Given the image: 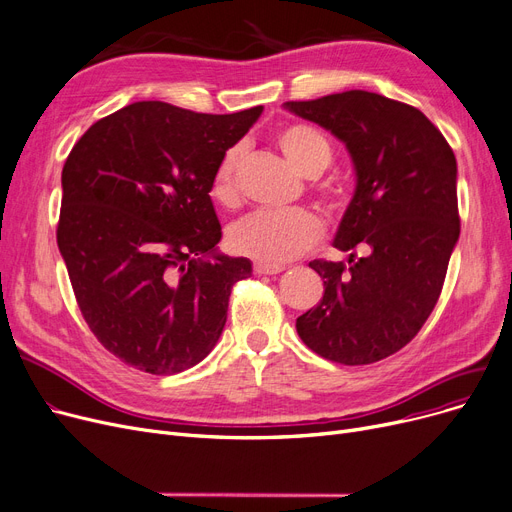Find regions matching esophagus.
<instances>
[{
    "mask_svg": "<svg viewBox=\"0 0 512 512\" xmlns=\"http://www.w3.org/2000/svg\"><path fill=\"white\" fill-rule=\"evenodd\" d=\"M253 272L259 276H272V274H280L284 272V265H268V263H255Z\"/></svg>",
    "mask_w": 512,
    "mask_h": 512,
    "instance_id": "1",
    "label": "esophagus"
}]
</instances>
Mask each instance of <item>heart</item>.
Here are the masks:
<instances>
[{
  "label": "heart",
  "mask_w": 512,
  "mask_h": 512,
  "mask_svg": "<svg viewBox=\"0 0 512 512\" xmlns=\"http://www.w3.org/2000/svg\"><path fill=\"white\" fill-rule=\"evenodd\" d=\"M278 146L297 171L307 177L320 175L332 161V146L324 133L307 123H293L278 133ZM244 148L240 144L228 148L213 171L211 198L219 205H234L238 198V171ZM332 207L343 205V190H324ZM322 219L309 209L272 211L259 209L240 217L228 228V244L238 255L251 257L257 263L282 265L305 253L322 238Z\"/></svg>",
  "instance_id": "1"
}]
</instances>
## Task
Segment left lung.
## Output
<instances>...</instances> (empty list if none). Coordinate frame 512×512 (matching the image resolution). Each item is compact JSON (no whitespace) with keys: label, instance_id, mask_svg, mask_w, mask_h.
Returning <instances> with one entry per match:
<instances>
[{"label":"left lung","instance_id":"left-lung-1","mask_svg":"<svg viewBox=\"0 0 512 512\" xmlns=\"http://www.w3.org/2000/svg\"><path fill=\"white\" fill-rule=\"evenodd\" d=\"M349 150L355 192L335 247L349 261H309L322 301L297 318L301 341L345 366L389 358L431 316L460 236L456 157L418 108L351 90L284 102Z\"/></svg>","mask_w":512,"mask_h":512}]
</instances>
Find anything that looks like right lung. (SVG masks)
<instances>
[{
  "mask_svg": "<svg viewBox=\"0 0 512 512\" xmlns=\"http://www.w3.org/2000/svg\"><path fill=\"white\" fill-rule=\"evenodd\" d=\"M261 110L133 102L94 123L66 159L58 249L87 326L127 366L182 372L224 330L232 286L253 268L215 249L211 177Z\"/></svg>",
  "mask_w": 512,
  "mask_h": 512,
  "instance_id": "add662e5",
  "label": "right lung"
}]
</instances>
